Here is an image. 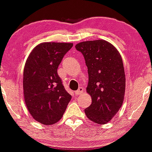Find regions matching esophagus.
Wrapping results in <instances>:
<instances>
[{"label":"esophagus","mask_w":152,"mask_h":152,"mask_svg":"<svg viewBox=\"0 0 152 152\" xmlns=\"http://www.w3.org/2000/svg\"><path fill=\"white\" fill-rule=\"evenodd\" d=\"M83 88H78V89L76 91H75V94H76V96H78V95H80V94H83Z\"/></svg>","instance_id":"esophagus-1"}]
</instances>
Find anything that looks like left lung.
I'll return each mask as SVG.
<instances>
[{
  "label": "left lung",
  "mask_w": 152,
  "mask_h": 152,
  "mask_svg": "<svg viewBox=\"0 0 152 152\" xmlns=\"http://www.w3.org/2000/svg\"><path fill=\"white\" fill-rule=\"evenodd\" d=\"M88 68L86 91L91 104L84 110L88 119L105 124L112 119L124 99L126 77L118 50L104 40L87 41L76 45Z\"/></svg>",
  "instance_id": "1"
}]
</instances>
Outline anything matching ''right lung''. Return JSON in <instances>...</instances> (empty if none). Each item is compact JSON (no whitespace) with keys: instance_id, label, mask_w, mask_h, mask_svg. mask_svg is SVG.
<instances>
[{"instance_id":"1","label":"right lung","mask_w":152,"mask_h":152,"mask_svg":"<svg viewBox=\"0 0 152 152\" xmlns=\"http://www.w3.org/2000/svg\"><path fill=\"white\" fill-rule=\"evenodd\" d=\"M72 46V43H41L26 60L23 79L24 101L32 117L43 124L58 122L71 99L57 69Z\"/></svg>"}]
</instances>
